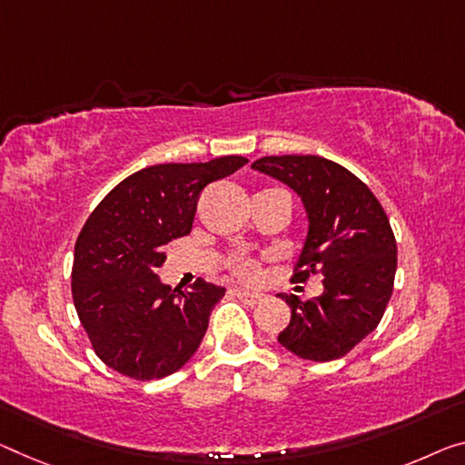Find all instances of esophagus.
Returning <instances> with one entry per match:
<instances>
[{"label": "esophagus", "instance_id": "34e87169", "mask_svg": "<svg viewBox=\"0 0 465 465\" xmlns=\"http://www.w3.org/2000/svg\"><path fill=\"white\" fill-rule=\"evenodd\" d=\"M234 295H237L245 305H257L263 299L260 292H249V291H241V289L234 291Z\"/></svg>", "mask_w": 465, "mask_h": 465}]
</instances>
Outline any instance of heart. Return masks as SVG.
<instances>
[{
	"mask_svg": "<svg viewBox=\"0 0 465 465\" xmlns=\"http://www.w3.org/2000/svg\"><path fill=\"white\" fill-rule=\"evenodd\" d=\"M228 266H231L232 274L241 278V281H255L257 276H260V263H257L255 260H252V257H232L231 262H228Z\"/></svg>",
	"mask_w": 465,
	"mask_h": 465,
	"instance_id": "b5f03b06",
	"label": "heart"
}]
</instances>
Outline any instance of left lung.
<instances>
[{
	"label": "left lung",
	"mask_w": 465,
	"mask_h": 465,
	"mask_svg": "<svg viewBox=\"0 0 465 465\" xmlns=\"http://www.w3.org/2000/svg\"><path fill=\"white\" fill-rule=\"evenodd\" d=\"M252 168L303 202L310 226L292 281L324 278V292L310 302L284 295L291 322L278 342L303 360H339L374 331L389 305L397 241L387 213L366 183L320 155H268Z\"/></svg>",
	"instance_id": "obj_1"
}]
</instances>
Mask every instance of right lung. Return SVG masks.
<instances>
[{
	"mask_svg": "<svg viewBox=\"0 0 465 465\" xmlns=\"http://www.w3.org/2000/svg\"><path fill=\"white\" fill-rule=\"evenodd\" d=\"M249 160L158 163L124 178L102 199L74 245L73 299L105 366L134 381L174 374L202 345L224 287L197 278L170 289L155 274L173 239L191 232L197 199L210 183Z\"/></svg>",
	"mask_w": 465,
	"mask_h": 465,
	"instance_id": "add662e5",
	"label": "right lung"
}]
</instances>
